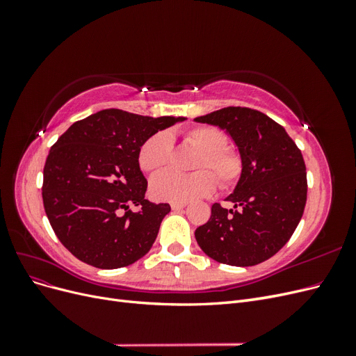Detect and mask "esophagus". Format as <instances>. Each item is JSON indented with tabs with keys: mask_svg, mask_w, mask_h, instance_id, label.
<instances>
[{
	"mask_svg": "<svg viewBox=\"0 0 356 356\" xmlns=\"http://www.w3.org/2000/svg\"><path fill=\"white\" fill-rule=\"evenodd\" d=\"M186 202H172L170 203V208L174 211H179V209H184L186 208Z\"/></svg>",
	"mask_w": 356,
	"mask_h": 356,
	"instance_id": "34e87169",
	"label": "esophagus"
}]
</instances>
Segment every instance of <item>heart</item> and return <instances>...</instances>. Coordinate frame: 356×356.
Here are the masks:
<instances>
[{"label":"heart","mask_w":356,"mask_h":356,"mask_svg":"<svg viewBox=\"0 0 356 356\" xmlns=\"http://www.w3.org/2000/svg\"><path fill=\"white\" fill-rule=\"evenodd\" d=\"M184 141L199 154L193 161L196 172L188 175L163 172L152 179L149 190L159 200L188 202L209 196L217 188L230 190L243 174V159L238 149L227 145V135L212 126H195L184 134ZM172 160V138L159 131L147 138L139 147L138 165L147 174H159Z\"/></svg>","instance_id":"obj_1"}]
</instances>
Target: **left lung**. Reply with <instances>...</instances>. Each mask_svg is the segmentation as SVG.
Listing matches in <instances>:
<instances>
[{
    "label": "left lung",
    "instance_id": "8db88e82",
    "mask_svg": "<svg viewBox=\"0 0 356 356\" xmlns=\"http://www.w3.org/2000/svg\"><path fill=\"white\" fill-rule=\"evenodd\" d=\"M195 120L225 129L243 159V174L227 197L234 209L213 203L211 218L195 232L196 241L218 263L260 264L289 241L303 217V156L285 129L261 111L227 106Z\"/></svg>",
    "mask_w": 356,
    "mask_h": 356
}]
</instances>
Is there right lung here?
Returning <instances> with one entry per match:
<instances>
[{"label":"right lung","instance_id":"add662e5","mask_svg":"<svg viewBox=\"0 0 356 356\" xmlns=\"http://www.w3.org/2000/svg\"><path fill=\"white\" fill-rule=\"evenodd\" d=\"M182 120L104 110L75 122L51 145L42 203L53 232L74 257L118 268L149 251L170 207L145 199L138 152L147 138Z\"/></svg>","mask_w":356,"mask_h":356}]
</instances>
